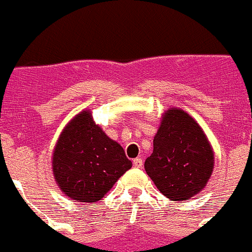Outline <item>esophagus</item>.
Listing matches in <instances>:
<instances>
[{
	"instance_id": "obj_1",
	"label": "esophagus",
	"mask_w": 252,
	"mask_h": 252,
	"mask_svg": "<svg viewBox=\"0 0 252 252\" xmlns=\"http://www.w3.org/2000/svg\"><path fill=\"white\" fill-rule=\"evenodd\" d=\"M142 165H143V161H142V159H139V158L133 159L134 168H142Z\"/></svg>"
}]
</instances>
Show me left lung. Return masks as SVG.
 <instances>
[{
  "label": "left lung",
  "mask_w": 252,
  "mask_h": 252,
  "mask_svg": "<svg viewBox=\"0 0 252 252\" xmlns=\"http://www.w3.org/2000/svg\"><path fill=\"white\" fill-rule=\"evenodd\" d=\"M213 151L200 125L185 111L165 113L144 161L149 178L164 196L184 201L202 191L212 174Z\"/></svg>",
  "instance_id": "1"
}]
</instances>
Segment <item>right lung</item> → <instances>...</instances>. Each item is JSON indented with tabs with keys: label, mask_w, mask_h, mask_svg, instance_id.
I'll return each instance as SVG.
<instances>
[{
	"label": "right lung",
	"mask_w": 252,
	"mask_h": 252,
	"mask_svg": "<svg viewBox=\"0 0 252 252\" xmlns=\"http://www.w3.org/2000/svg\"><path fill=\"white\" fill-rule=\"evenodd\" d=\"M132 166L123 147L82 111L64 127L52 157L55 180L78 202H96Z\"/></svg>",
	"instance_id": "add662e5"
}]
</instances>
